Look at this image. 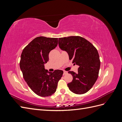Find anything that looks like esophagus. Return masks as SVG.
<instances>
[{"label": "esophagus", "mask_w": 122, "mask_h": 122, "mask_svg": "<svg viewBox=\"0 0 122 122\" xmlns=\"http://www.w3.org/2000/svg\"><path fill=\"white\" fill-rule=\"evenodd\" d=\"M67 74H68V72H67V71H64V73H63V75H64Z\"/></svg>", "instance_id": "34e87169"}]
</instances>
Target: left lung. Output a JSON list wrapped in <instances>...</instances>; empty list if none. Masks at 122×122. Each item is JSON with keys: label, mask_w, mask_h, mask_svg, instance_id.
Listing matches in <instances>:
<instances>
[{"label": "left lung", "mask_w": 122, "mask_h": 122, "mask_svg": "<svg viewBox=\"0 0 122 122\" xmlns=\"http://www.w3.org/2000/svg\"><path fill=\"white\" fill-rule=\"evenodd\" d=\"M58 45L61 50L68 53L69 60L79 66L77 73L68 72L73 76L72 82L68 84L69 90L76 94L86 93L98 77L100 61L97 49L80 36L59 38Z\"/></svg>", "instance_id": "8db88e82"}]
</instances>
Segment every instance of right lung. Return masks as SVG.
Wrapping results in <instances>:
<instances>
[{
	"instance_id": "right-lung-1",
	"label": "right lung",
	"mask_w": 122,
	"mask_h": 122,
	"mask_svg": "<svg viewBox=\"0 0 122 122\" xmlns=\"http://www.w3.org/2000/svg\"><path fill=\"white\" fill-rule=\"evenodd\" d=\"M58 44V38L39 36L33 40L23 50L20 67L23 78L30 89L41 97H48L56 92L58 81L63 71L53 72L45 69L49 61V53Z\"/></svg>"
}]
</instances>
